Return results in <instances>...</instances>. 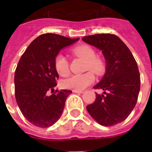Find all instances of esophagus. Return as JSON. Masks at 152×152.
<instances>
[{
    "label": "esophagus",
    "mask_w": 152,
    "mask_h": 152,
    "mask_svg": "<svg viewBox=\"0 0 152 152\" xmlns=\"http://www.w3.org/2000/svg\"><path fill=\"white\" fill-rule=\"evenodd\" d=\"M74 93H76V94H82V91H73Z\"/></svg>",
    "instance_id": "obj_1"
}]
</instances>
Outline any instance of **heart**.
<instances>
[{"mask_svg":"<svg viewBox=\"0 0 152 152\" xmlns=\"http://www.w3.org/2000/svg\"><path fill=\"white\" fill-rule=\"evenodd\" d=\"M75 56L86 60L85 69L91 70L81 75H74L63 81L62 84L65 88L74 91H82L94 81V74L101 75L105 71V64L100 58L96 57V52L88 45H80L72 49ZM55 68L56 72L61 76H67L69 73V64L66 57L61 54L56 56L55 59Z\"/></svg>","mask_w":152,"mask_h":152,"instance_id":"obj_1","label":"heart"}]
</instances>
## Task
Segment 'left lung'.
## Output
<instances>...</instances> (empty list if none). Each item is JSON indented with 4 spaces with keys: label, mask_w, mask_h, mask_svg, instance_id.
<instances>
[{
    "label": "left lung",
    "mask_w": 152,
    "mask_h": 152,
    "mask_svg": "<svg viewBox=\"0 0 152 152\" xmlns=\"http://www.w3.org/2000/svg\"><path fill=\"white\" fill-rule=\"evenodd\" d=\"M82 40L102 51L106 60V73L94 89L96 100L87 106L99 124L112 126L124 121L136 104L140 91V74L135 59L126 44L110 33L83 37Z\"/></svg>",
    "instance_id": "8db88e82"
}]
</instances>
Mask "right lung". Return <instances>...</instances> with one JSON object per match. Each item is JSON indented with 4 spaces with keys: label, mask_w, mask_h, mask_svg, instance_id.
Listing matches in <instances>:
<instances>
[{
    "label": "right lung",
    "mask_w": 152,
    "mask_h": 152,
    "mask_svg": "<svg viewBox=\"0 0 152 152\" xmlns=\"http://www.w3.org/2000/svg\"><path fill=\"white\" fill-rule=\"evenodd\" d=\"M77 40L54 33L42 34L21 56L14 75L15 97L24 117L34 126L48 128L61 117L72 91L54 90L59 77L55 59L61 49ZM49 91L53 93L50 96Z\"/></svg>",
    "instance_id": "obj_1"
}]
</instances>
